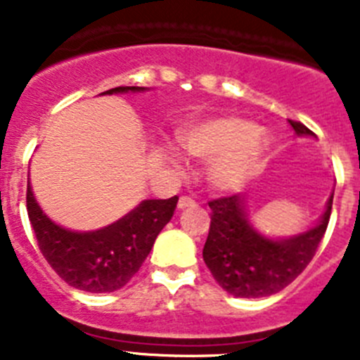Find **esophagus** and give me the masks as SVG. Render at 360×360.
<instances>
[{"mask_svg":"<svg viewBox=\"0 0 360 360\" xmlns=\"http://www.w3.org/2000/svg\"><path fill=\"white\" fill-rule=\"evenodd\" d=\"M193 205H195V200L187 198V196H182V198L178 200V205H176V207L180 209V211H182V209H186V207H193Z\"/></svg>","mask_w":360,"mask_h":360,"instance_id":"obj_1","label":"esophagus"}]
</instances>
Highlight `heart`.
Returning <instances> with one entry per match:
<instances>
[{"instance_id": "obj_1", "label": "heart", "mask_w": 360, "mask_h": 360, "mask_svg": "<svg viewBox=\"0 0 360 360\" xmlns=\"http://www.w3.org/2000/svg\"><path fill=\"white\" fill-rule=\"evenodd\" d=\"M178 142L189 157L207 162L205 176L212 189L221 193L240 189L265 165L272 139L262 126L238 115H218L187 124L178 131ZM171 165L180 167L173 148L165 151Z\"/></svg>"}]
</instances>
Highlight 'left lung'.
I'll return each mask as SVG.
<instances>
[{"instance_id":"obj_1","label":"left lung","mask_w":360,"mask_h":360,"mask_svg":"<svg viewBox=\"0 0 360 360\" xmlns=\"http://www.w3.org/2000/svg\"><path fill=\"white\" fill-rule=\"evenodd\" d=\"M297 136H314L301 122L288 120ZM333 195L316 225L295 236L276 238L250 221L240 195L209 202L211 229L203 247V262L218 285L234 297H266L297 278L323 240L332 212Z\"/></svg>"}]
</instances>
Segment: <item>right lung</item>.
Instances as JSON below:
<instances>
[{"label":"right lung","mask_w":360,"mask_h":360,"mask_svg":"<svg viewBox=\"0 0 360 360\" xmlns=\"http://www.w3.org/2000/svg\"><path fill=\"white\" fill-rule=\"evenodd\" d=\"M141 86H119L103 95L144 91ZM178 196L142 200L113 224L95 231H72L56 224L39 207L28 184L27 211L44 259L59 278L77 290L104 294L122 288L139 272L162 229L169 224Z\"/></svg>","instance_id":"obj_1"}]
</instances>
